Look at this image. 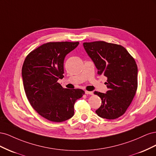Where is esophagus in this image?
<instances>
[{"instance_id": "esophagus-1", "label": "esophagus", "mask_w": 156, "mask_h": 156, "mask_svg": "<svg viewBox=\"0 0 156 156\" xmlns=\"http://www.w3.org/2000/svg\"><path fill=\"white\" fill-rule=\"evenodd\" d=\"M85 94H87V95H93L94 94V93H93V92H90V91H87V90H86L85 91Z\"/></svg>"}]
</instances>
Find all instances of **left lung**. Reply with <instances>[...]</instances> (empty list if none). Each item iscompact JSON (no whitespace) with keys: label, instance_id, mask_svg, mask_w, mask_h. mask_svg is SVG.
Returning a JSON list of instances; mask_svg holds the SVG:
<instances>
[{"label":"left lung","instance_id":"8db88e82","mask_svg":"<svg viewBox=\"0 0 156 156\" xmlns=\"http://www.w3.org/2000/svg\"><path fill=\"white\" fill-rule=\"evenodd\" d=\"M84 49L98 69V74L107 78L106 94L95 92L101 100L96 111L103 119L113 120L123 115L137 89V66L123 46L103 41L84 42Z\"/></svg>","mask_w":156,"mask_h":156}]
</instances>
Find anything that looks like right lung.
Returning a JSON list of instances; mask_svg holds the SVG:
<instances>
[{
    "mask_svg": "<svg viewBox=\"0 0 156 156\" xmlns=\"http://www.w3.org/2000/svg\"><path fill=\"white\" fill-rule=\"evenodd\" d=\"M79 42H48L32 51L22 67L23 87L31 106L44 119L62 122L74 115V103L84 92L64 88V60Z\"/></svg>",
    "mask_w": 156,
    "mask_h": 156,
    "instance_id": "right-lung-1",
    "label": "right lung"
}]
</instances>
